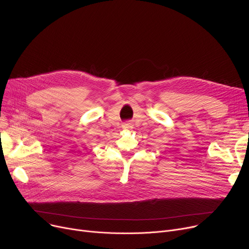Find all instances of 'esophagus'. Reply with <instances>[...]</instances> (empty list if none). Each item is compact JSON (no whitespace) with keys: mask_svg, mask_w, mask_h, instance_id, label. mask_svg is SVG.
<instances>
[{"mask_svg":"<svg viewBox=\"0 0 249 249\" xmlns=\"http://www.w3.org/2000/svg\"><path fill=\"white\" fill-rule=\"evenodd\" d=\"M130 127H131L130 124H123V128H124V129H129Z\"/></svg>","mask_w":249,"mask_h":249,"instance_id":"obj_1","label":"esophagus"}]
</instances>
